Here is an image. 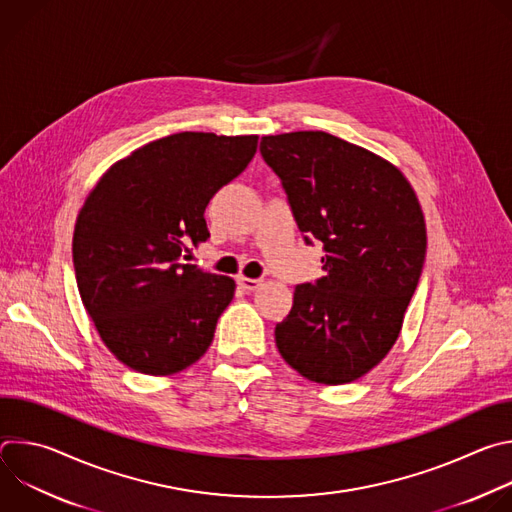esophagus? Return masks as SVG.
I'll use <instances>...</instances> for the list:
<instances>
[{
    "label": "esophagus",
    "instance_id": "obj_1",
    "mask_svg": "<svg viewBox=\"0 0 512 512\" xmlns=\"http://www.w3.org/2000/svg\"><path fill=\"white\" fill-rule=\"evenodd\" d=\"M237 283H239L245 291H255V289L261 285V279H253V277L239 275V277H237Z\"/></svg>",
    "mask_w": 512,
    "mask_h": 512
}]
</instances>
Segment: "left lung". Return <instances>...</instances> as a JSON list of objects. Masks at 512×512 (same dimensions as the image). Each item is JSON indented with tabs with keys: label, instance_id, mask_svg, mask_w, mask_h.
<instances>
[{
	"label": "left lung",
	"instance_id": "8db88e82",
	"mask_svg": "<svg viewBox=\"0 0 512 512\" xmlns=\"http://www.w3.org/2000/svg\"><path fill=\"white\" fill-rule=\"evenodd\" d=\"M300 231L322 241L324 275L294 289L279 354L308 381L367 375L399 338L425 259V218L403 172L326 131L265 135Z\"/></svg>",
	"mask_w": 512,
	"mask_h": 512
}]
</instances>
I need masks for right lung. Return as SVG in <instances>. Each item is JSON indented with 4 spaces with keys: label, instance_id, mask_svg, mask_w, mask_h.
I'll list each match as a JSON object with an SVG mask.
<instances>
[{
    "label": "right lung",
    "instance_id": "right-lung-1",
    "mask_svg": "<svg viewBox=\"0 0 512 512\" xmlns=\"http://www.w3.org/2000/svg\"><path fill=\"white\" fill-rule=\"evenodd\" d=\"M259 135L182 131L115 162L89 192L72 235L85 310L125 367L180 373L210 346L235 279L186 263L210 233V198L253 160Z\"/></svg>",
    "mask_w": 512,
    "mask_h": 512
}]
</instances>
